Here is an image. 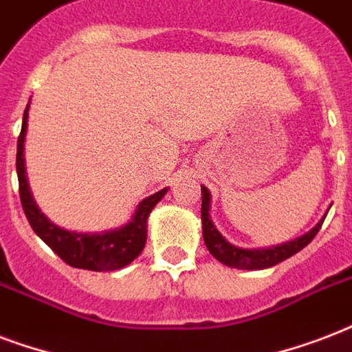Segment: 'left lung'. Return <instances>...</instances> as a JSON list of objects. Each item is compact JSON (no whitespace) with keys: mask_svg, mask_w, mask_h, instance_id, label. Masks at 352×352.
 <instances>
[{"mask_svg":"<svg viewBox=\"0 0 352 352\" xmlns=\"http://www.w3.org/2000/svg\"><path fill=\"white\" fill-rule=\"evenodd\" d=\"M201 193H203V206H201V219H203V237L204 245L208 248L212 256L221 261L226 267L241 268V270H261V268H270L278 263L289 259L300 250H303L312 239L314 235L320 232L323 221L327 217V214L323 215L320 223H318L311 232H307L301 237H296L292 241L281 243V245L268 246V248H239V246L230 245L228 241L219 234V230L215 228L212 219H210V195L208 188L201 186Z\"/></svg>","mask_w":352,"mask_h":352,"instance_id":"8db88e82","label":"left lung"}]
</instances>
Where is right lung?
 Segmentation results:
<instances>
[{
	"label": "right lung",
	"mask_w": 352,
	"mask_h": 352,
	"mask_svg": "<svg viewBox=\"0 0 352 352\" xmlns=\"http://www.w3.org/2000/svg\"><path fill=\"white\" fill-rule=\"evenodd\" d=\"M27 118H29V106L25 107L21 133L18 137V153H16V171H18L19 182V199L21 206L29 219L30 226L40 239L52 248L60 259L74 268L84 270H95V272H107V270H118L138 257L144 250L146 237H148V217L155 204L164 197L168 188L149 195L138 204L135 215L129 223L117 228V230L102 232V234H80V232L63 230L60 226L47 219L45 214H41L36 206L32 193L29 190V182L25 177V160H23V142L27 133Z\"/></svg>",
	"instance_id": "right-lung-1"
}]
</instances>
